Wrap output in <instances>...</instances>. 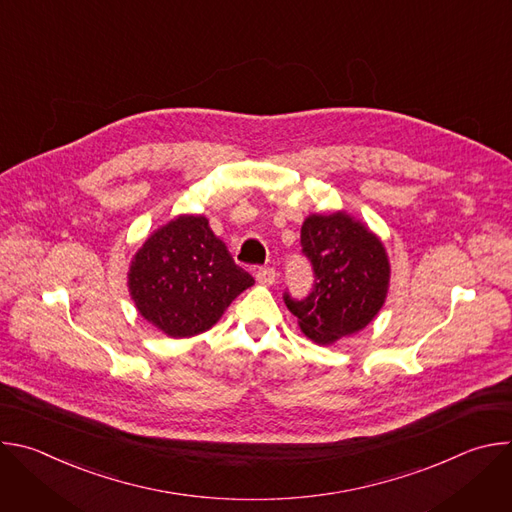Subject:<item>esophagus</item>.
<instances>
[{"mask_svg": "<svg viewBox=\"0 0 512 512\" xmlns=\"http://www.w3.org/2000/svg\"><path fill=\"white\" fill-rule=\"evenodd\" d=\"M257 281L263 285H273L277 281V271L273 267H259L255 273Z\"/></svg>", "mask_w": 512, "mask_h": 512, "instance_id": "1", "label": "esophagus"}]
</instances>
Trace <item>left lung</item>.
I'll use <instances>...</instances> for the list:
<instances>
[{
  "instance_id": "1",
  "label": "left lung",
  "mask_w": 512,
  "mask_h": 512,
  "mask_svg": "<svg viewBox=\"0 0 512 512\" xmlns=\"http://www.w3.org/2000/svg\"><path fill=\"white\" fill-rule=\"evenodd\" d=\"M302 255L314 285L302 300L283 294L300 328L318 344L336 342L367 326L385 304L389 261L383 243L344 212L312 214L302 225Z\"/></svg>"
}]
</instances>
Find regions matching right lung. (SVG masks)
Wrapping results in <instances>:
<instances>
[{
	"instance_id": "right-lung-1",
	"label": "right lung",
	"mask_w": 512,
	"mask_h": 512,
	"mask_svg": "<svg viewBox=\"0 0 512 512\" xmlns=\"http://www.w3.org/2000/svg\"><path fill=\"white\" fill-rule=\"evenodd\" d=\"M255 279L204 216H178L137 251L129 291L139 314L172 338L208 330Z\"/></svg>"
}]
</instances>
